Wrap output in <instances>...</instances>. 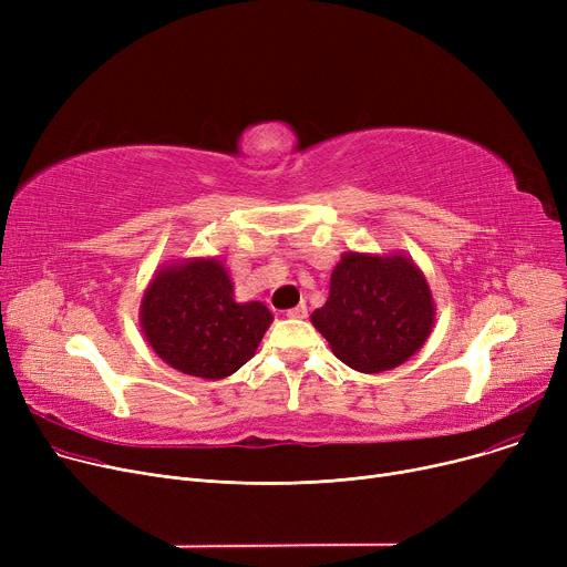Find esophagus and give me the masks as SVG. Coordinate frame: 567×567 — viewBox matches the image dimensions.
<instances>
[{
	"mask_svg": "<svg viewBox=\"0 0 567 567\" xmlns=\"http://www.w3.org/2000/svg\"><path fill=\"white\" fill-rule=\"evenodd\" d=\"M287 317H289V319H306V317H308V306L301 303V306H296V308L287 310Z\"/></svg>",
	"mask_w": 567,
	"mask_h": 567,
	"instance_id": "34e87169",
	"label": "esophagus"
}]
</instances>
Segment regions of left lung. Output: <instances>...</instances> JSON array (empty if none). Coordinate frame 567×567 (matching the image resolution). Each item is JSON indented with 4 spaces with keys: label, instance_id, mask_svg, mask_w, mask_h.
I'll return each instance as SVG.
<instances>
[{
    "label": "left lung",
    "instance_id": "1",
    "mask_svg": "<svg viewBox=\"0 0 567 567\" xmlns=\"http://www.w3.org/2000/svg\"><path fill=\"white\" fill-rule=\"evenodd\" d=\"M425 274L402 252H344L329 299L312 312L315 329L351 370L377 374L406 363L434 326Z\"/></svg>",
    "mask_w": 567,
    "mask_h": 567
}]
</instances>
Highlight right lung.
Returning <instances> with one entry per match:
<instances>
[{
  "instance_id": "obj_1",
  "label": "right lung",
  "mask_w": 567,
  "mask_h": 567,
  "mask_svg": "<svg viewBox=\"0 0 567 567\" xmlns=\"http://www.w3.org/2000/svg\"><path fill=\"white\" fill-rule=\"evenodd\" d=\"M274 315L264 303H236L234 282L218 257L165 264L148 280L142 303V333L169 368L225 379L244 368Z\"/></svg>"
}]
</instances>
